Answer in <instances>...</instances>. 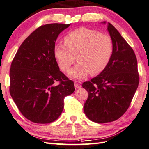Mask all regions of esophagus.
Segmentation results:
<instances>
[{
	"mask_svg": "<svg viewBox=\"0 0 149 149\" xmlns=\"http://www.w3.org/2000/svg\"><path fill=\"white\" fill-rule=\"evenodd\" d=\"M74 86H75V88L76 89H79L81 87V85H80L79 83H77V82H76V81L74 82Z\"/></svg>",
	"mask_w": 149,
	"mask_h": 149,
	"instance_id": "esophagus-1",
	"label": "esophagus"
}]
</instances>
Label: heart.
Listing matches in <instances>:
<instances>
[{"instance_id":"b5f03b06","label":"heart","mask_w":149,"mask_h":149,"mask_svg":"<svg viewBox=\"0 0 149 149\" xmlns=\"http://www.w3.org/2000/svg\"><path fill=\"white\" fill-rule=\"evenodd\" d=\"M111 38L100 32L79 28L70 32L65 44L54 46V56L63 71L69 70L77 57L79 63L68 72L72 78L81 79L100 74L107 67L113 54Z\"/></svg>"}]
</instances>
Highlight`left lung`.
Returning <instances> with one entry per match:
<instances>
[{
	"mask_svg": "<svg viewBox=\"0 0 149 149\" xmlns=\"http://www.w3.org/2000/svg\"><path fill=\"white\" fill-rule=\"evenodd\" d=\"M107 30L113 44L111 58L102 72L82 84L88 92L84 113L97 123L121 117L129 108L139 82L133 49L111 24H107Z\"/></svg>",
	"mask_w": 149,
	"mask_h": 149,
	"instance_id": "obj_1",
	"label": "left lung"
}]
</instances>
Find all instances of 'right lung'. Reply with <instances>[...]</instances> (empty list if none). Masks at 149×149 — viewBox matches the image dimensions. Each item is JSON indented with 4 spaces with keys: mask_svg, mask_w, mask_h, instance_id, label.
I'll list each match as a JSON object with an SVG mask.
<instances>
[{
    "mask_svg": "<svg viewBox=\"0 0 149 149\" xmlns=\"http://www.w3.org/2000/svg\"><path fill=\"white\" fill-rule=\"evenodd\" d=\"M70 24H48L35 30L21 44L10 70V93L21 113L36 123L60 117L64 98L74 83L60 71L54 56L59 34Z\"/></svg>",
    "mask_w": 149,
    "mask_h": 149,
    "instance_id": "add662e5",
    "label": "right lung"
}]
</instances>
